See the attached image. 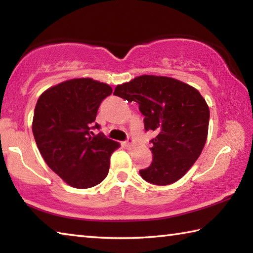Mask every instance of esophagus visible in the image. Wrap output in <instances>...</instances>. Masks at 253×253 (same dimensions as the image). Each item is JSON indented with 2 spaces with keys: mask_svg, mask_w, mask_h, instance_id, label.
I'll use <instances>...</instances> for the list:
<instances>
[{
  "mask_svg": "<svg viewBox=\"0 0 253 253\" xmlns=\"http://www.w3.org/2000/svg\"><path fill=\"white\" fill-rule=\"evenodd\" d=\"M125 144L128 148H131L132 146H134V140H132V138H128V140Z\"/></svg>",
  "mask_w": 253,
  "mask_h": 253,
  "instance_id": "1",
  "label": "esophagus"
}]
</instances>
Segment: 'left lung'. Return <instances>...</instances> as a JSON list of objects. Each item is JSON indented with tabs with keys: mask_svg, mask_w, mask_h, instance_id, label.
Returning <instances> with one entry per match:
<instances>
[{
	"mask_svg": "<svg viewBox=\"0 0 253 253\" xmlns=\"http://www.w3.org/2000/svg\"><path fill=\"white\" fill-rule=\"evenodd\" d=\"M115 96L135 101L152 139L153 162L139 174L155 185H169L182 178L198 160L208 138L210 109L194 87L177 79L144 75L118 84Z\"/></svg>",
	"mask_w": 253,
	"mask_h": 253,
	"instance_id": "obj_1",
	"label": "left lung"
}]
</instances>
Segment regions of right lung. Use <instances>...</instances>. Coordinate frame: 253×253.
<instances>
[{
  "label": "right lung",
  "mask_w": 253,
  "mask_h": 253,
  "mask_svg": "<svg viewBox=\"0 0 253 253\" xmlns=\"http://www.w3.org/2000/svg\"><path fill=\"white\" fill-rule=\"evenodd\" d=\"M109 84L91 78L63 81L46 89L34 108L32 131L42 157L68 185L89 188L102 182L121 144L94 135L97 111L111 95Z\"/></svg>",
  "instance_id": "obj_1"
}]
</instances>
